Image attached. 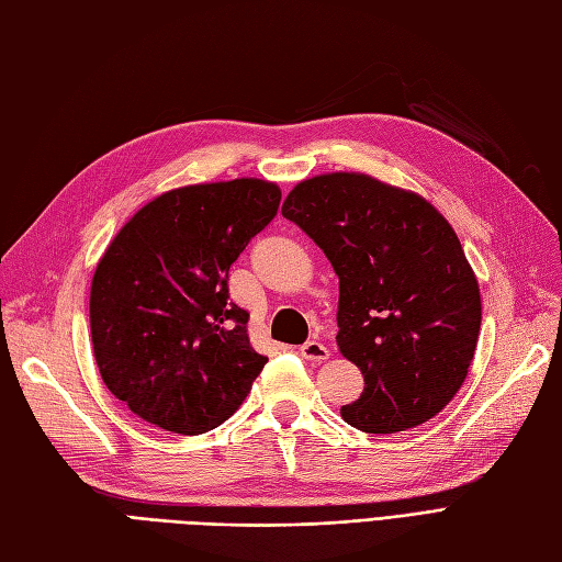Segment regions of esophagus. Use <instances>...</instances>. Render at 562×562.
<instances>
[{
    "mask_svg": "<svg viewBox=\"0 0 562 562\" xmlns=\"http://www.w3.org/2000/svg\"><path fill=\"white\" fill-rule=\"evenodd\" d=\"M300 358H305L312 364H322L328 360V348L319 344V340H307V344L300 346Z\"/></svg>",
    "mask_w": 562,
    "mask_h": 562,
    "instance_id": "obj_1",
    "label": "esophagus"
}]
</instances>
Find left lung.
Listing matches in <instances>:
<instances>
[{
  "instance_id": "8db88e82",
  "label": "left lung",
  "mask_w": 562,
  "mask_h": 562,
  "mask_svg": "<svg viewBox=\"0 0 562 562\" xmlns=\"http://www.w3.org/2000/svg\"><path fill=\"white\" fill-rule=\"evenodd\" d=\"M281 214L338 277L336 344L364 376L340 417L367 434H398L439 415L482 328L476 273L448 218L419 193L360 171L305 178Z\"/></svg>"
}]
</instances>
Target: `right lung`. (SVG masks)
I'll list each match as a JSON object with an SVG mask.
<instances>
[{
  "instance_id": "right-lung-1",
  "label": "right lung",
  "mask_w": 562,
  "mask_h": 562,
  "mask_svg": "<svg viewBox=\"0 0 562 562\" xmlns=\"http://www.w3.org/2000/svg\"><path fill=\"white\" fill-rule=\"evenodd\" d=\"M265 178L193 183L149 200L106 245L90 285L92 352L133 415L195 436L226 422L267 364L228 269L279 210Z\"/></svg>"
}]
</instances>
